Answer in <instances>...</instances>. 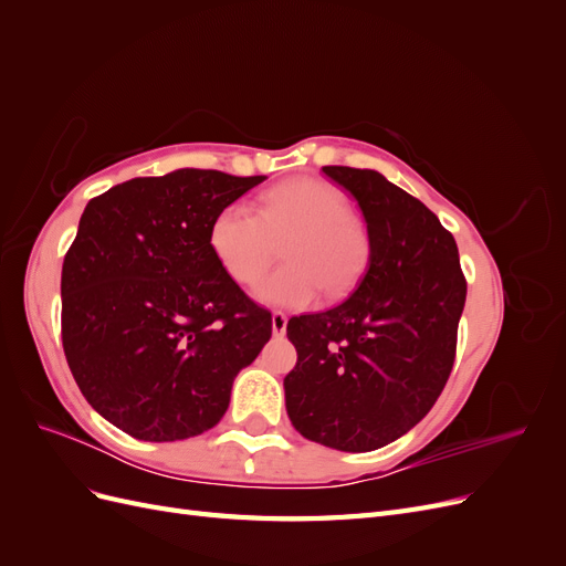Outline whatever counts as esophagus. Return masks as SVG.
Masks as SVG:
<instances>
[{
  "label": "esophagus",
  "mask_w": 566,
  "mask_h": 566,
  "mask_svg": "<svg viewBox=\"0 0 566 566\" xmlns=\"http://www.w3.org/2000/svg\"><path fill=\"white\" fill-rule=\"evenodd\" d=\"M285 328H287V316L283 312H273L271 314V331L276 337L285 335Z\"/></svg>",
  "instance_id": "1"
}]
</instances>
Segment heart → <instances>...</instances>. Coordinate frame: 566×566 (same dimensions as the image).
Returning <instances> with one entry per match:
<instances>
[{"instance_id": "heart-1", "label": "heart", "mask_w": 566, "mask_h": 566, "mask_svg": "<svg viewBox=\"0 0 566 566\" xmlns=\"http://www.w3.org/2000/svg\"><path fill=\"white\" fill-rule=\"evenodd\" d=\"M285 264L254 283V297L287 310L312 306L323 285L345 295L368 260L364 231L349 219V200L318 179L285 181L262 198L260 210L231 202L210 227V245L238 283H250L271 262L276 241Z\"/></svg>"}]
</instances>
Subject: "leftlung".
Here are the masks:
<instances>
[{
    "mask_svg": "<svg viewBox=\"0 0 566 566\" xmlns=\"http://www.w3.org/2000/svg\"><path fill=\"white\" fill-rule=\"evenodd\" d=\"M354 196L368 266L333 310L293 316L297 366L285 375L295 430L328 449H382L430 413L455 358L468 285L458 245L434 212L375 169L323 167Z\"/></svg>",
    "mask_w": 566,
    "mask_h": 566,
    "instance_id": "obj_1",
    "label": "left lung"
}]
</instances>
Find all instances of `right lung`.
I'll use <instances>...</instances> for the list:
<instances>
[{
    "instance_id": "1",
    "label": "right lung",
    "mask_w": 566,
    "mask_h": 566,
    "mask_svg": "<svg viewBox=\"0 0 566 566\" xmlns=\"http://www.w3.org/2000/svg\"><path fill=\"white\" fill-rule=\"evenodd\" d=\"M266 177L175 169L87 202L61 273L63 349L98 416L142 441L198 437L271 337L210 245L214 217Z\"/></svg>"
}]
</instances>
